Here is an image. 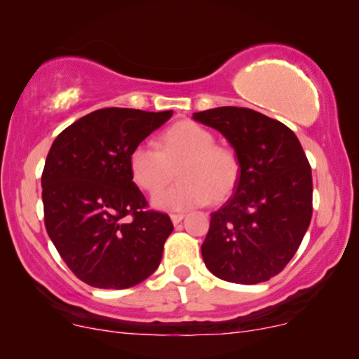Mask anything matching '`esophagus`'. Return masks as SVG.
<instances>
[{"label":"esophagus","mask_w":359,"mask_h":359,"mask_svg":"<svg viewBox=\"0 0 359 359\" xmlns=\"http://www.w3.org/2000/svg\"><path fill=\"white\" fill-rule=\"evenodd\" d=\"M184 217H185L184 214H172L170 215V221L174 222V226H177V224H180V222L184 221Z\"/></svg>","instance_id":"1"}]
</instances>
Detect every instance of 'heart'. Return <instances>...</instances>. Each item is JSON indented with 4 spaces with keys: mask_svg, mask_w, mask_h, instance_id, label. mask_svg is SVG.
Masks as SVG:
<instances>
[{
    "mask_svg": "<svg viewBox=\"0 0 359 359\" xmlns=\"http://www.w3.org/2000/svg\"><path fill=\"white\" fill-rule=\"evenodd\" d=\"M130 172L138 187L147 192L173 178L180 168L181 180L152 197L161 210H187L212 202H224L239 184L241 163L231 149L215 145V137L196 122H179L161 137V150L140 144L132 150Z\"/></svg>",
    "mask_w": 359,
    "mask_h": 359,
    "instance_id": "b5f03b06",
    "label": "heart"
}]
</instances>
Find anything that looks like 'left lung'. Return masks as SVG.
<instances>
[{
  "mask_svg": "<svg viewBox=\"0 0 359 359\" xmlns=\"http://www.w3.org/2000/svg\"><path fill=\"white\" fill-rule=\"evenodd\" d=\"M221 132L239 158L234 196L210 214L207 269L236 284L264 283L291 261L313 215V177L291 128L250 109L217 107L192 116Z\"/></svg>",
  "mask_w": 359,
  "mask_h": 359,
  "instance_id": "1",
  "label": "left lung"
}]
</instances>
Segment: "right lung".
<instances>
[{
  "mask_svg": "<svg viewBox=\"0 0 359 359\" xmlns=\"http://www.w3.org/2000/svg\"><path fill=\"white\" fill-rule=\"evenodd\" d=\"M172 114L95 110L51 145L41 175L46 232L73 274L90 286L132 287L161 264L174 226L167 214L145 209L128 158Z\"/></svg>",
  "mask_w": 359,
  "mask_h": 359,
  "instance_id": "add662e5",
  "label": "right lung"
}]
</instances>
